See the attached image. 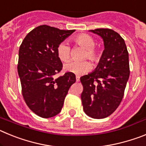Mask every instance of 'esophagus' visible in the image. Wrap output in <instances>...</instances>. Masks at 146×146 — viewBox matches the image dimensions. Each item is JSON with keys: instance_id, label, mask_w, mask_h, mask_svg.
<instances>
[{"instance_id": "34e87169", "label": "esophagus", "mask_w": 146, "mask_h": 146, "mask_svg": "<svg viewBox=\"0 0 146 146\" xmlns=\"http://www.w3.org/2000/svg\"><path fill=\"white\" fill-rule=\"evenodd\" d=\"M76 80H77V82H79V81H80V77H79V76H76Z\"/></svg>"}]
</instances>
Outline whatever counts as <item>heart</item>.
<instances>
[{"instance_id":"heart-1","label":"heart","mask_w":146,"mask_h":146,"mask_svg":"<svg viewBox=\"0 0 146 146\" xmlns=\"http://www.w3.org/2000/svg\"><path fill=\"white\" fill-rule=\"evenodd\" d=\"M73 41L77 44L84 47L86 50L83 59L88 58L91 61L96 63L100 59L99 52L95 48L96 42L90 35L82 33L77 35L73 38ZM57 55L62 62H66L71 56V48L66 42H62L57 47ZM64 69L66 72H71L77 75L86 74L91 69V64L88 61H70L64 66Z\"/></svg>"}]
</instances>
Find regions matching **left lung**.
Masks as SVG:
<instances>
[{"label":"left lung","mask_w":146,"mask_h":146,"mask_svg":"<svg viewBox=\"0 0 146 146\" xmlns=\"http://www.w3.org/2000/svg\"><path fill=\"white\" fill-rule=\"evenodd\" d=\"M90 31L102 38L104 50L95 70L80 77L81 99L86 114L101 119L110 115L123 99L130 73L129 53L123 38L113 30Z\"/></svg>","instance_id":"8db88e82"}]
</instances>
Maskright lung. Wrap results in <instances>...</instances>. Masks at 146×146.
Instances as JSON below:
<instances>
[{"label":"right lung","instance_id":"add662e5","mask_svg":"<svg viewBox=\"0 0 146 146\" xmlns=\"http://www.w3.org/2000/svg\"><path fill=\"white\" fill-rule=\"evenodd\" d=\"M73 32L40 25L29 32L20 45L17 71L22 94L28 108L42 118L60 113L69 88L76 82L71 72L54 78L63 68L58 46Z\"/></svg>","mask_w":146,"mask_h":146}]
</instances>
